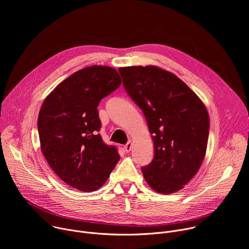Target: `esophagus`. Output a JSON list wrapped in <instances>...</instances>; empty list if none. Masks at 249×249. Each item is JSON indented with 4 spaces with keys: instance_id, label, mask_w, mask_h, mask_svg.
Returning a JSON list of instances; mask_svg holds the SVG:
<instances>
[{
    "instance_id": "34e87169",
    "label": "esophagus",
    "mask_w": 249,
    "mask_h": 249,
    "mask_svg": "<svg viewBox=\"0 0 249 249\" xmlns=\"http://www.w3.org/2000/svg\"><path fill=\"white\" fill-rule=\"evenodd\" d=\"M131 149H132V143L131 142H128V143L124 146V150L126 153H129L131 151Z\"/></svg>"
}]
</instances>
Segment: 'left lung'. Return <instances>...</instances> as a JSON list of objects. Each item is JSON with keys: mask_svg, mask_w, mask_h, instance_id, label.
Segmentation results:
<instances>
[{"mask_svg": "<svg viewBox=\"0 0 249 249\" xmlns=\"http://www.w3.org/2000/svg\"><path fill=\"white\" fill-rule=\"evenodd\" d=\"M118 71L153 135L154 159L142 167L146 181L161 194L182 189L205 158L210 127L205 104L184 82L161 68L134 66Z\"/></svg>", "mask_w": 249, "mask_h": 249, "instance_id": "left-lung-1", "label": "left lung"}]
</instances>
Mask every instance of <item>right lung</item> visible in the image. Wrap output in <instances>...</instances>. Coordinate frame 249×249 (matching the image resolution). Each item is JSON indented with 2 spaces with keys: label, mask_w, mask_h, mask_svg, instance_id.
<instances>
[{
  "label": "right lung",
  "mask_w": 249,
  "mask_h": 249,
  "mask_svg": "<svg viewBox=\"0 0 249 249\" xmlns=\"http://www.w3.org/2000/svg\"><path fill=\"white\" fill-rule=\"evenodd\" d=\"M120 85L115 69L87 67L60 83L41 105L37 121L41 152L52 170L71 187L97 190L120 159L116 148L105 145L97 133V106Z\"/></svg>",
  "instance_id": "obj_1"
}]
</instances>
